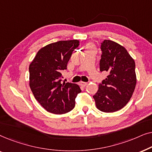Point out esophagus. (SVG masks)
<instances>
[{"label": "esophagus", "instance_id": "34e87169", "mask_svg": "<svg viewBox=\"0 0 152 152\" xmlns=\"http://www.w3.org/2000/svg\"><path fill=\"white\" fill-rule=\"evenodd\" d=\"M80 85L82 87H85L87 85V83L84 82H82V81H81V82H80Z\"/></svg>", "mask_w": 152, "mask_h": 152}]
</instances>
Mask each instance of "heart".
I'll return each instance as SVG.
<instances>
[{"instance_id": "heart-1", "label": "heart", "mask_w": 152, "mask_h": 152, "mask_svg": "<svg viewBox=\"0 0 152 152\" xmlns=\"http://www.w3.org/2000/svg\"><path fill=\"white\" fill-rule=\"evenodd\" d=\"M93 45L91 44V43H89V44H88L86 45V49H91V48H93Z\"/></svg>"}]
</instances>
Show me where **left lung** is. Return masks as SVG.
<instances>
[{
  "label": "left lung",
  "instance_id": "left-lung-1",
  "mask_svg": "<svg viewBox=\"0 0 152 152\" xmlns=\"http://www.w3.org/2000/svg\"><path fill=\"white\" fill-rule=\"evenodd\" d=\"M100 71L109 73L93 95L99 111L112 113L122 109L130 100L136 85L135 61L122 45L111 40L101 43Z\"/></svg>",
  "mask_w": 152,
  "mask_h": 152
}]
</instances>
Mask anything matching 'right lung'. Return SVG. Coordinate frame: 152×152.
<instances>
[{
	"label": "right lung",
	"instance_id": "add662e5",
	"mask_svg": "<svg viewBox=\"0 0 152 152\" xmlns=\"http://www.w3.org/2000/svg\"><path fill=\"white\" fill-rule=\"evenodd\" d=\"M77 39L50 43L38 51L29 66L30 87L35 99L47 111L64 114L73 109L81 89L77 84L61 82L62 70L72 52L78 47Z\"/></svg>",
	"mask_w": 152,
	"mask_h": 152
}]
</instances>
